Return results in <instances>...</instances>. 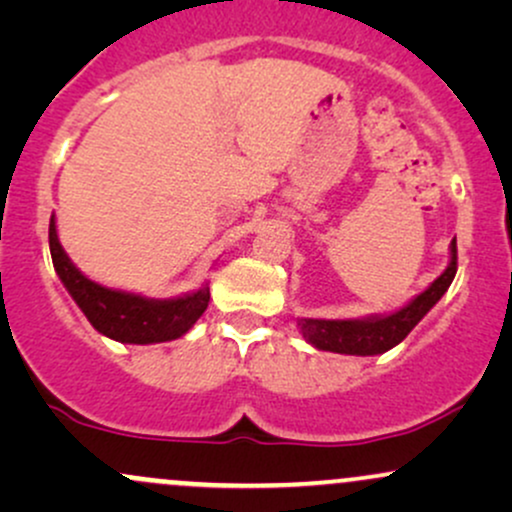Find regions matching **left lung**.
<instances>
[{
	"label": "left lung",
	"instance_id": "8db88e82",
	"mask_svg": "<svg viewBox=\"0 0 512 512\" xmlns=\"http://www.w3.org/2000/svg\"><path fill=\"white\" fill-rule=\"evenodd\" d=\"M457 272V240L450 243V264L445 272L411 298L407 305L387 315H370L361 320H315V317H298V330L303 339L320 351L349 356H375L385 354L392 346L402 342L407 334L424 320L428 310L436 305L443 293L450 289Z\"/></svg>",
	"mask_w": 512,
	"mask_h": 512
}]
</instances>
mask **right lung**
<instances>
[{
	"mask_svg": "<svg viewBox=\"0 0 512 512\" xmlns=\"http://www.w3.org/2000/svg\"><path fill=\"white\" fill-rule=\"evenodd\" d=\"M50 255L64 289L74 298L81 313L105 337L122 344L173 342L192 330L209 305V286L178 298H144L96 284L76 269L57 238L55 216L50 219Z\"/></svg>",
	"mask_w": 512,
	"mask_h": 512,
	"instance_id": "1",
	"label": "right lung"
}]
</instances>
